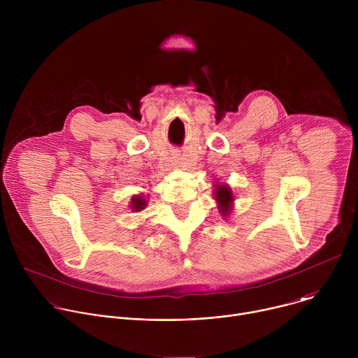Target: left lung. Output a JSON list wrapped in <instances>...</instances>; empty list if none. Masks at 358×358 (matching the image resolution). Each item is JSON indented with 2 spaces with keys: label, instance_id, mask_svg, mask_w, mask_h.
<instances>
[{
  "label": "left lung",
  "instance_id": "obj_1",
  "mask_svg": "<svg viewBox=\"0 0 358 358\" xmlns=\"http://www.w3.org/2000/svg\"><path fill=\"white\" fill-rule=\"evenodd\" d=\"M215 199L218 202V208H220V213L222 215H228L231 213V208H232V202H234V194L231 191V188L225 184H221V185H215Z\"/></svg>",
  "mask_w": 358,
  "mask_h": 358
}]
</instances>
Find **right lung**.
Returning a JSON list of instances; mask_svg holds the SVG:
<instances>
[{"label": "right lung", "mask_w": 358, "mask_h": 358, "mask_svg": "<svg viewBox=\"0 0 358 358\" xmlns=\"http://www.w3.org/2000/svg\"><path fill=\"white\" fill-rule=\"evenodd\" d=\"M131 210L133 211H136V213H138V211H141V210H144V207H145V199L143 198V196H140V195H134L133 198H131Z\"/></svg>", "instance_id": "right-lung-1"}]
</instances>
